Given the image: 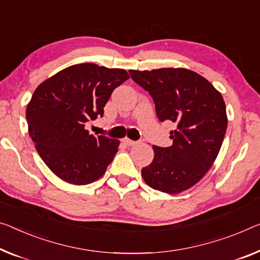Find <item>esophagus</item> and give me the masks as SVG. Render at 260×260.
I'll use <instances>...</instances> for the list:
<instances>
[{"label": "esophagus", "mask_w": 260, "mask_h": 260, "mask_svg": "<svg viewBox=\"0 0 260 260\" xmlns=\"http://www.w3.org/2000/svg\"><path fill=\"white\" fill-rule=\"evenodd\" d=\"M123 142H124V144H126L127 146H134L135 144H137V142L131 141V139H129V138H124V139H123Z\"/></svg>", "instance_id": "1"}]
</instances>
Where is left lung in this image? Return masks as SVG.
Returning a JSON list of instances; mask_svg holds the SVG:
<instances>
[{
  "instance_id": "8db88e82",
  "label": "left lung",
  "mask_w": 260,
  "mask_h": 260,
  "mask_svg": "<svg viewBox=\"0 0 260 260\" xmlns=\"http://www.w3.org/2000/svg\"><path fill=\"white\" fill-rule=\"evenodd\" d=\"M149 91L159 121H172L171 146L153 145L152 162L142 169L151 188L177 194L190 188L216 159L228 118L221 93L201 75L186 69L129 71Z\"/></svg>"
}]
</instances>
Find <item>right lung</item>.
I'll use <instances>...</instances> for the list:
<instances>
[{
	"mask_svg": "<svg viewBox=\"0 0 260 260\" xmlns=\"http://www.w3.org/2000/svg\"><path fill=\"white\" fill-rule=\"evenodd\" d=\"M129 79L124 70L91 62L67 67L37 87L26 108L29 134L43 161L63 181L87 185L106 173L119 142L89 135L111 93Z\"/></svg>",
	"mask_w": 260,
	"mask_h": 260,
	"instance_id": "1",
	"label": "right lung"
}]
</instances>
